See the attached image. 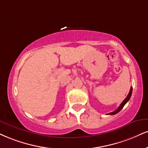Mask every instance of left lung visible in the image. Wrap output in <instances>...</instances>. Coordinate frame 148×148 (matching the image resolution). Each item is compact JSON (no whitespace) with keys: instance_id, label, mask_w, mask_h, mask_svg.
I'll use <instances>...</instances> for the list:
<instances>
[{"instance_id":"1","label":"left lung","mask_w":148,"mask_h":148,"mask_svg":"<svg viewBox=\"0 0 148 148\" xmlns=\"http://www.w3.org/2000/svg\"><path fill=\"white\" fill-rule=\"evenodd\" d=\"M132 87H131L129 94H128V95L127 96V97H126L125 99H124V101H123L121 103L120 106H119V108L115 110V111L112 112H110L109 114H108V115H114V114H117L118 112H120L121 110L123 109V108L124 106H125L126 103H127V101L130 100V97H131V96H132Z\"/></svg>"}]
</instances>
